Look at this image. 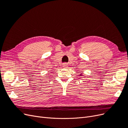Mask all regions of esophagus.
I'll return each mask as SVG.
<instances>
[{
    "label": "esophagus",
    "mask_w": 128,
    "mask_h": 128,
    "mask_svg": "<svg viewBox=\"0 0 128 128\" xmlns=\"http://www.w3.org/2000/svg\"><path fill=\"white\" fill-rule=\"evenodd\" d=\"M62 66H63L64 68H67V67L68 66V64H67L66 63H64V64H62Z\"/></svg>",
    "instance_id": "34e87169"
}]
</instances>
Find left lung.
I'll return each instance as SVG.
<instances>
[{"instance_id": "left-lung-1", "label": "left lung", "mask_w": 128, "mask_h": 128, "mask_svg": "<svg viewBox=\"0 0 128 128\" xmlns=\"http://www.w3.org/2000/svg\"><path fill=\"white\" fill-rule=\"evenodd\" d=\"M80 76H81V74H80Z\"/></svg>"}]
</instances>
